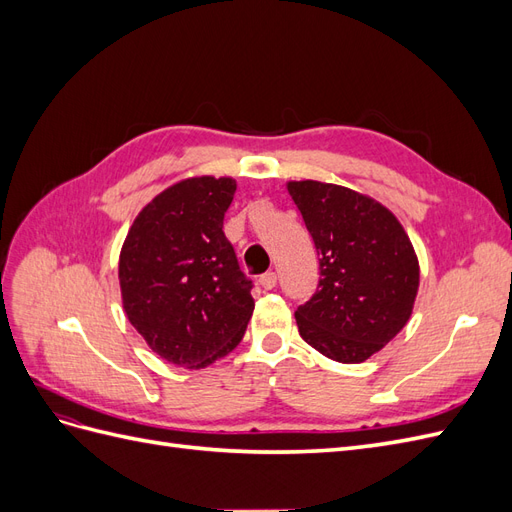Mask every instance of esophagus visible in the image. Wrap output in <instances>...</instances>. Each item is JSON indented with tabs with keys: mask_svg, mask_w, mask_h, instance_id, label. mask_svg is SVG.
<instances>
[{
	"mask_svg": "<svg viewBox=\"0 0 512 512\" xmlns=\"http://www.w3.org/2000/svg\"><path fill=\"white\" fill-rule=\"evenodd\" d=\"M258 284H260L262 288H265V290H273V288L277 286V273H275V271H269V273H265V275H260Z\"/></svg>",
	"mask_w": 512,
	"mask_h": 512,
	"instance_id": "obj_1",
	"label": "esophagus"
}]
</instances>
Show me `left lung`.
I'll return each mask as SVG.
<instances>
[{
  "label": "left lung",
  "mask_w": 512,
  "mask_h": 512,
  "mask_svg": "<svg viewBox=\"0 0 512 512\" xmlns=\"http://www.w3.org/2000/svg\"><path fill=\"white\" fill-rule=\"evenodd\" d=\"M288 194L320 256L318 290L294 312L299 333L337 363H363L410 320L414 247L389 209L344 185L288 181Z\"/></svg>",
  "instance_id": "8db88e82"
}]
</instances>
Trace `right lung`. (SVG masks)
I'll list each match as a JSON object with an SVG mask.
<instances>
[{
	"mask_svg": "<svg viewBox=\"0 0 512 512\" xmlns=\"http://www.w3.org/2000/svg\"><path fill=\"white\" fill-rule=\"evenodd\" d=\"M237 181L190 177L136 215L119 254L123 312L164 361L203 369L235 350L254 312L252 282L224 235Z\"/></svg>",
	"mask_w": 512,
	"mask_h": 512,
	"instance_id": "1",
	"label": "right lung"
}]
</instances>
